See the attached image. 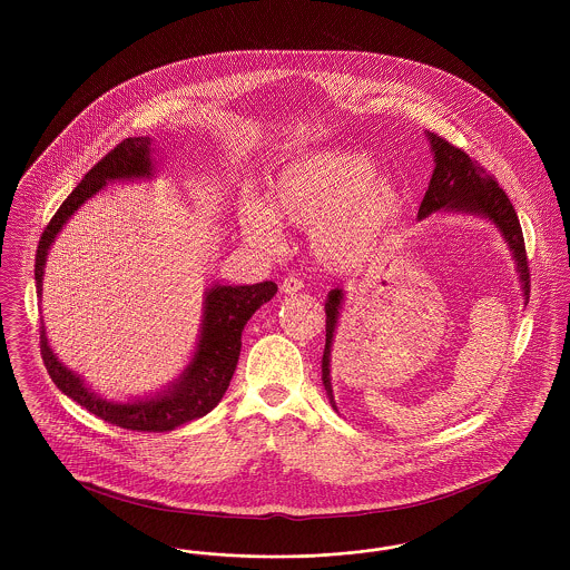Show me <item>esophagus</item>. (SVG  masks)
Here are the masks:
<instances>
[{
    "label": "esophagus",
    "instance_id": "34e87169",
    "mask_svg": "<svg viewBox=\"0 0 570 570\" xmlns=\"http://www.w3.org/2000/svg\"><path fill=\"white\" fill-rule=\"evenodd\" d=\"M282 293L284 295H297L298 291L303 288V282L295 277V275H288V277H284V282H282Z\"/></svg>",
    "mask_w": 570,
    "mask_h": 570
}]
</instances>
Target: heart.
Here are the masks:
<instances>
[{"label":"heart","instance_id":"b5f03b06","mask_svg":"<svg viewBox=\"0 0 570 570\" xmlns=\"http://www.w3.org/2000/svg\"><path fill=\"white\" fill-rule=\"evenodd\" d=\"M402 207V190L379 177L367 156L328 149L282 166L269 186L267 205L247 200L239 222L245 237L258 245H273L277 222L312 226L309 242L316 258L333 269H351L367 261Z\"/></svg>","mask_w":570,"mask_h":570}]
</instances>
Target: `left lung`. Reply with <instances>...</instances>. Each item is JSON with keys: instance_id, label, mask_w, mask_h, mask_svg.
I'll list each match as a JSON object with an SVG mask.
<instances>
[{"instance_id": "obj_1", "label": "left lung", "mask_w": 570, "mask_h": 570, "mask_svg": "<svg viewBox=\"0 0 570 570\" xmlns=\"http://www.w3.org/2000/svg\"><path fill=\"white\" fill-rule=\"evenodd\" d=\"M428 138H430L432 151H434L435 166L432 179H430V188L425 191L423 203L419 207V219L432 216L440 209L489 217L500 228L504 242L513 252L521 291H523V297L528 303L530 267H528V256H525V244H523L519 217H517L515 207L509 200L507 191L498 186L493 175H489L488 170L476 160H472L463 149L451 145L446 138L434 135V132H428ZM342 301H344L342 288H335L328 293L325 303L326 342L325 353H323V384H325L326 395H328L333 407H335V402H333V391H331L328 361H331V344H333V333H335L337 318H340Z\"/></svg>"}]
</instances>
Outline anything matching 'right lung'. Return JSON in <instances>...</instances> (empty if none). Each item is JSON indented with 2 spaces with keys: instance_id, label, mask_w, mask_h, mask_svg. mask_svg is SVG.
Listing matches in <instances>:
<instances>
[{
  "instance_id": "obj_1",
  "label": "right lung",
  "mask_w": 570,
  "mask_h": 570,
  "mask_svg": "<svg viewBox=\"0 0 570 570\" xmlns=\"http://www.w3.org/2000/svg\"><path fill=\"white\" fill-rule=\"evenodd\" d=\"M151 140L149 136H135L121 140L115 149L82 177L81 184L70 191L57 214L47 224L36 249V291L42 295V275L49 247L57 233L81 207L87 198L102 190L107 181L136 179L151 175ZM277 293L275 282H261L252 286H222L216 284L205 293V312L200 340L190 365L164 393L128 404H115L91 393L81 376L72 374L61 361H57L49 346L45 325L40 326V353L49 376L57 389L81 404L91 414L100 416L110 425L132 432H170L188 421L200 419L212 412L224 397L230 379L235 374L242 353V331L252 314L272 301Z\"/></svg>"
}]
</instances>
